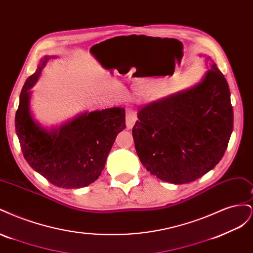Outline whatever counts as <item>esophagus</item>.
<instances>
[{
	"instance_id": "1",
	"label": "esophagus",
	"mask_w": 253,
	"mask_h": 253,
	"mask_svg": "<svg viewBox=\"0 0 253 253\" xmlns=\"http://www.w3.org/2000/svg\"><path fill=\"white\" fill-rule=\"evenodd\" d=\"M126 127L127 128H132L135 125V122L137 120V115L136 112L131 109V108H127L126 111Z\"/></svg>"
}]
</instances>
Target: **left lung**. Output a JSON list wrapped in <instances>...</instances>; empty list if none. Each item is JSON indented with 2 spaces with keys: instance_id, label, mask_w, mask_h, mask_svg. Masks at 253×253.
Segmentation results:
<instances>
[{
  "instance_id": "left-lung-1",
  "label": "left lung",
  "mask_w": 253,
  "mask_h": 253,
  "mask_svg": "<svg viewBox=\"0 0 253 253\" xmlns=\"http://www.w3.org/2000/svg\"><path fill=\"white\" fill-rule=\"evenodd\" d=\"M211 63L196 86L145 105L138 113L132 129L137 155L145 169L164 181H194L225 154L233 108L225 76Z\"/></svg>"
}]
</instances>
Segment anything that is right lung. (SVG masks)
<instances>
[{
  "label": "right lung",
  "instance_id": "1",
  "mask_svg": "<svg viewBox=\"0 0 253 253\" xmlns=\"http://www.w3.org/2000/svg\"><path fill=\"white\" fill-rule=\"evenodd\" d=\"M50 58L41 60L21 90L14 120L21 150L27 164L52 185L86 187L101 175L115 139L126 127V111L113 108L82 114L52 132L40 127L29 112V88Z\"/></svg>",
  "mask_w": 253,
  "mask_h": 253
}]
</instances>
